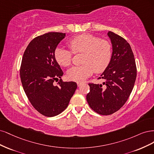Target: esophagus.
<instances>
[{
  "instance_id": "1",
  "label": "esophagus",
  "mask_w": 154,
  "mask_h": 154,
  "mask_svg": "<svg viewBox=\"0 0 154 154\" xmlns=\"http://www.w3.org/2000/svg\"><path fill=\"white\" fill-rule=\"evenodd\" d=\"M82 84V82H77V86L78 87H80Z\"/></svg>"
}]
</instances>
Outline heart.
I'll list each match as a JSON object with an SVG mask.
<instances>
[{
  "label": "heart",
  "instance_id": "b5f03b06",
  "mask_svg": "<svg viewBox=\"0 0 154 154\" xmlns=\"http://www.w3.org/2000/svg\"><path fill=\"white\" fill-rule=\"evenodd\" d=\"M68 45L74 54L83 52L82 63L73 66L67 72L71 81L81 82L91 76L94 71L102 73L109 64L112 56L111 44L106 39H99L91 34H82L69 39ZM72 52L61 47L54 51V57L62 66H69L72 63Z\"/></svg>",
  "mask_w": 154,
  "mask_h": 154
}]
</instances>
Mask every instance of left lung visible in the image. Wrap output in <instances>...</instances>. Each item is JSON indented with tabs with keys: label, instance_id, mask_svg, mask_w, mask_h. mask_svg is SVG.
<instances>
[{
	"label": "left lung",
	"instance_id": "1",
	"mask_svg": "<svg viewBox=\"0 0 154 154\" xmlns=\"http://www.w3.org/2000/svg\"><path fill=\"white\" fill-rule=\"evenodd\" d=\"M107 36L112 47L111 59L98 78L105 81L102 84H89L90 91L86 95L90 107L102 115H111L125 104L137 75L135 59L129 43L111 31L108 32Z\"/></svg>",
	"mask_w": 154,
	"mask_h": 154
}]
</instances>
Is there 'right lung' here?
I'll list each match as a JSON object with an SVG mask.
<instances>
[{"label":"right lung","instance_id":"add662e5","mask_svg":"<svg viewBox=\"0 0 154 154\" xmlns=\"http://www.w3.org/2000/svg\"><path fill=\"white\" fill-rule=\"evenodd\" d=\"M65 36L52 32L36 37L22 57L20 74L23 90L34 109L47 117L65 110L77 88L75 82L62 81L63 72L54 57V51Z\"/></svg>","mask_w":154,"mask_h":154}]
</instances>
